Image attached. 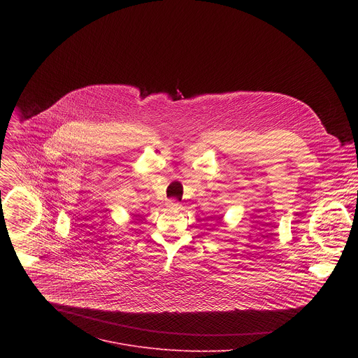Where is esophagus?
Returning a JSON list of instances; mask_svg holds the SVG:
<instances>
[{"instance_id":"1","label":"esophagus","mask_w":358,"mask_h":358,"mask_svg":"<svg viewBox=\"0 0 358 358\" xmlns=\"http://www.w3.org/2000/svg\"><path fill=\"white\" fill-rule=\"evenodd\" d=\"M167 207H169V210L177 211V210L181 208V203H180L178 201H176V199H170V201L167 202Z\"/></svg>"}]
</instances>
